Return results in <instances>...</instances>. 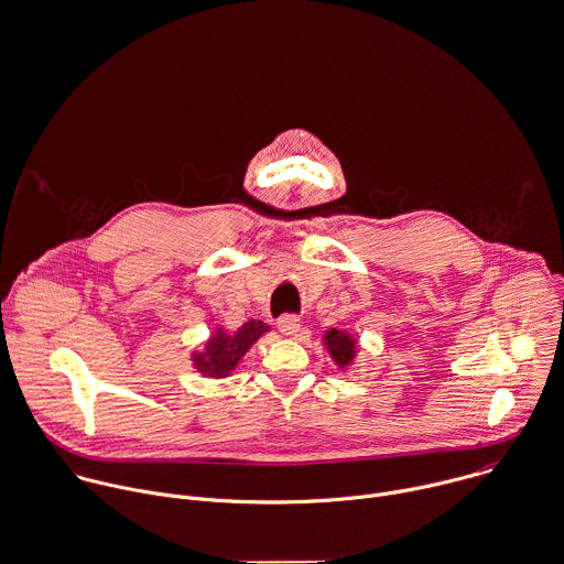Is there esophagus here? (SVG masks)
<instances>
[{"mask_svg": "<svg viewBox=\"0 0 564 564\" xmlns=\"http://www.w3.org/2000/svg\"><path fill=\"white\" fill-rule=\"evenodd\" d=\"M278 328L282 335L286 337H297L300 330H302V324H300V317L295 315H284L280 322H278Z\"/></svg>", "mask_w": 564, "mask_h": 564, "instance_id": "obj_1", "label": "esophagus"}]
</instances>
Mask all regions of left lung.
<instances>
[{
  "label": "left lung",
  "instance_id": "8db88e82",
  "mask_svg": "<svg viewBox=\"0 0 564 564\" xmlns=\"http://www.w3.org/2000/svg\"><path fill=\"white\" fill-rule=\"evenodd\" d=\"M324 344H326V348H328V352H330V357L335 359L337 366L346 368V366L352 364V359L357 355V341L352 339V335L333 328V330L326 333Z\"/></svg>",
  "mask_w": 564,
  "mask_h": 564
}]
</instances>
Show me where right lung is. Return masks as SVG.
<instances>
[{
	"instance_id": "1",
	"label": "right lung",
	"mask_w": 564,
	"mask_h": 564,
	"mask_svg": "<svg viewBox=\"0 0 564 564\" xmlns=\"http://www.w3.org/2000/svg\"><path fill=\"white\" fill-rule=\"evenodd\" d=\"M269 330V326L260 319L245 322L236 333L216 330L212 339L205 344L203 352H194V368L203 376L223 378L231 375V370L240 364L247 350Z\"/></svg>"
}]
</instances>
